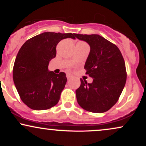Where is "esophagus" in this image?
Listing matches in <instances>:
<instances>
[{
	"instance_id": "1",
	"label": "esophagus",
	"mask_w": 146,
	"mask_h": 146,
	"mask_svg": "<svg viewBox=\"0 0 146 146\" xmlns=\"http://www.w3.org/2000/svg\"><path fill=\"white\" fill-rule=\"evenodd\" d=\"M71 75L69 74V73H66V78H67L68 80H70L71 78Z\"/></svg>"
}]
</instances>
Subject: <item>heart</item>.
I'll use <instances>...</instances> for the list:
<instances>
[{"label": "heart", "mask_w": 146, "mask_h": 146, "mask_svg": "<svg viewBox=\"0 0 146 146\" xmlns=\"http://www.w3.org/2000/svg\"><path fill=\"white\" fill-rule=\"evenodd\" d=\"M81 42V43H85V42Z\"/></svg>", "instance_id": "obj_1"}]
</instances>
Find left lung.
I'll use <instances>...</instances> for the list:
<instances>
[{
  "mask_svg": "<svg viewBox=\"0 0 146 146\" xmlns=\"http://www.w3.org/2000/svg\"><path fill=\"white\" fill-rule=\"evenodd\" d=\"M75 37L90 46L85 63L86 74L93 78L91 84L80 79L76 90L79 105L91 113L108 111L118 101L127 78L125 61L119 48L98 34H78Z\"/></svg>",
  "mask_w": 146,
  "mask_h": 146,
  "instance_id": "1",
  "label": "left lung"
}]
</instances>
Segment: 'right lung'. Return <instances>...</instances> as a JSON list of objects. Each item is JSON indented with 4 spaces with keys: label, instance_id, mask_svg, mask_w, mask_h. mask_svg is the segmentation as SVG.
Segmentation results:
<instances>
[{
    "label": "right lung",
    "instance_id": "right-lung-1",
    "mask_svg": "<svg viewBox=\"0 0 146 146\" xmlns=\"http://www.w3.org/2000/svg\"><path fill=\"white\" fill-rule=\"evenodd\" d=\"M75 39V33L44 32L27 40L18 51L13 79L21 100L33 110H47L59 102L67 78L64 72L48 71L49 61L56 56L62 40Z\"/></svg>",
    "mask_w": 146,
    "mask_h": 146
}]
</instances>
